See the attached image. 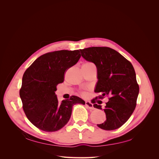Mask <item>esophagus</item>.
<instances>
[{
	"mask_svg": "<svg viewBox=\"0 0 159 159\" xmlns=\"http://www.w3.org/2000/svg\"><path fill=\"white\" fill-rule=\"evenodd\" d=\"M85 105L87 107H88L89 109L90 110H94V107L93 106V104L91 103V102L89 101H86V103H85Z\"/></svg>",
	"mask_w": 159,
	"mask_h": 159,
	"instance_id": "esophagus-1",
	"label": "esophagus"
}]
</instances>
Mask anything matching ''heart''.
Instances as JSON below:
<instances>
[{"mask_svg": "<svg viewBox=\"0 0 159 159\" xmlns=\"http://www.w3.org/2000/svg\"><path fill=\"white\" fill-rule=\"evenodd\" d=\"M92 64V63H91V62H86V63H84L82 64V66H87V65H89V64ZM82 94L83 95H86V93L85 92H82Z\"/></svg>", "mask_w": 159, "mask_h": 159, "instance_id": "heart-1", "label": "heart"}]
</instances>
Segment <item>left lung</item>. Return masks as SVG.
<instances>
[{
  "label": "left lung",
  "instance_id": "1",
  "mask_svg": "<svg viewBox=\"0 0 159 159\" xmlns=\"http://www.w3.org/2000/svg\"><path fill=\"white\" fill-rule=\"evenodd\" d=\"M82 57L95 64L97 78L95 92L102 95L93 98V107L103 110L106 120L97 126L104 130L121 127L129 119L137 105L139 86L131 63L115 49L108 47H90L80 49ZM110 96L102 108L98 98ZM98 102V104L96 103Z\"/></svg>",
  "mask_w": 159,
  "mask_h": 159
}]
</instances>
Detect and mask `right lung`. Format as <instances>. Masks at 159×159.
Returning <instances> with one entry per match:
<instances>
[{
	"instance_id": "obj_1",
	"label": "right lung",
	"mask_w": 159,
	"mask_h": 159,
	"mask_svg": "<svg viewBox=\"0 0 159 159\" xmlns=\"http://www.w3.org/2000/svg\"><path fill=\"white\" fill-rule=\"evenodd\" d=\"M79 50H60L41 55L23 75L19 93L23 110L37 128L47 132L61 129L69 121L72 107L85 104L82 99L71 96L58 102L55 91L64 80L65 72L76 64Z\"/></svg>"
}]
</instances>
